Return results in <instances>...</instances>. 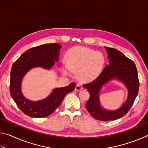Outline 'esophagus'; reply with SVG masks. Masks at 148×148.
<instances>
[{
    "label": "esophagus",
    "instance_id": "obj_1",
    "mask_svg": "<svg viewBox=\"0 0 148 148\" xmlns=\"http://www.w3.org/2000/svg\"><path fill=\"white\" fill-rule=\"evenodd\" d=\"M82 89H83V87H82V86H80V85H77L76 86V88H75V90L77 91H81Z\"/></svg>",
    "mask_w": 148,
    "mask_h": 148
}]
</instances>
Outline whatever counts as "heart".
Listing matches in <instances>:
<instances>
[{
	"label": "heart",
	"mask_w": 148,
	"mask_h": 148,
	"mask_svg": "<svg viewBox=\"0 0 148 148\" xmlns=\"http://www.w3.org/2000/svg\"><path fill=\"white\" fill-rule=\"evenodd\" d=\"M66 65L61 66L62 73L71 76L72 71L77 72V76L82 82H91L98 77L103 70L105 57L87 47L76 46L69 49L65 54Z\"/></svg>",
	"instance_id": "b5f03b06"
}]
</instances>
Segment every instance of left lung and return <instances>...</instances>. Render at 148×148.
Listing matches in <instances>:
<instances>
[{
  "label": "left lung",
  "instance_id": "left-lung-1",
  "mask_svg": "<svg viewBox=\"0 0 148 148\" xmlns=\"http://www.w3.org/2000/svg\"><path fill=\"white\" fill-rule=\"evenodd\" d=\"M110 59L101 74L88 84L83 86L89 92L90 97L86 103V108L95 119L100 121H114L126 115L136 99L139 90V79L137 69L133 61L129 59L119 50L106 47ZM117 78L125 84L129 90L127 101L119 109L108 111L101 108L98 100V94L102 84L109 80Z\"/></svg>",
  "mask_w": 148,
  "mask_h": 148
}]
</instances>
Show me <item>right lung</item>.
<instances>
[{
	"mask_svg": "<svg viewBox=\"0 0 148 148\" xmlns=\"http://www.w3.org/2000/svg\"><path fill=\"white\" fill-rule=\"evenodd\" d=\"M61 48V46L56 43L32 47L22 54L12 65L10 92L17 106L27 116L37 118L49 116L61 104L65 96L76 87L75 84L72 82L66 87L55 89L47 98L37 102L29 101L22 95L21 84L25 74L36 66L51 69L55 61L59 60Z\"/></svg>",
	"mask_w": 148,
	"mask_h": 148,
	"instance_id": "right-lung-1",
	"label": "right lung"
}]
</instances>
